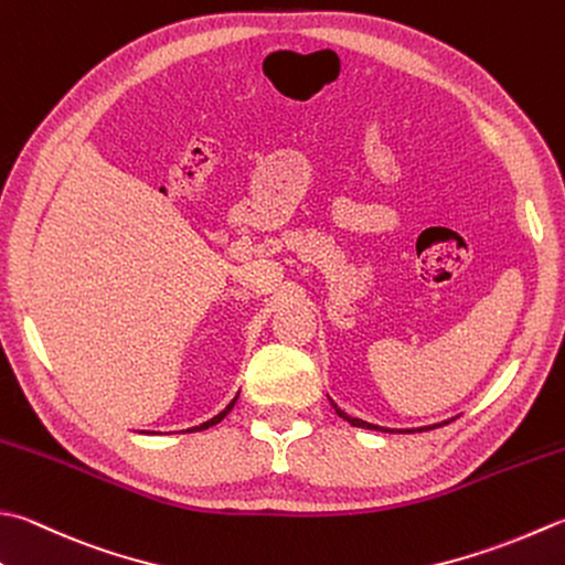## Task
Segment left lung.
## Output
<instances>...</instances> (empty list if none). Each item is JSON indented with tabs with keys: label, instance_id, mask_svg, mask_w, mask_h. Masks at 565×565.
Returning a JSON list of instances; mask_svg holds the SVG:
<instances>
[{
	"label": "left lung",
	"instance_id": "1",
	"mask_svg": "<svg viewBox=\"0 0 565 565\" xmlns=\"http://www.w3.org/2000/svg\"><path fill=\"white\" fill-rule=\"evenodd\" d=\"M330 404H333V402H330ZM333 408H335V414H338L340 418H345V422H348L350 426H358V428H370V430H390V428H382V426H374V424L362 422V418H352V416H348L345 412H342V408H338V404H333ZM444 424H448V422H444ZM436 426H440V424H436ZM428 428H434V426H426V428H418V430H428Z\"/></svg>",
	"mask_w": 565,
	"mask_h": 565
}]
</instances>
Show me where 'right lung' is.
<instances>
[{
    "label": "right lung",
    "instance_id": "1",
    "mask_svg": "<svg viewBox=\"0 0 565 565\" xmlns=\"http://www.w3.org/2000/svg\"><path fill=\"white\" fill-rule=\"evenodd\" d=\"M239 396V394H237ZM237 396H235V399H232L225 408H223V412H220L217 416H213V418H210V422H205V424H201V426H193V428H188V430H205V428H210V426H215V424H220V422H223V418L232 412V406H235V402H237Z\"/></svg>",
    "mask_w": 565,
    "mask_h": 565
}]
</instances>
